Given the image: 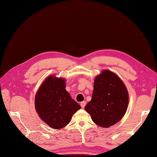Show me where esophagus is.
Masks as SVG:
<instances>
[{"instance_id":"1","label":"esophagus","mask_w":157,"mask_h":157,"mask_svg":"<svg viewBox=\"0 0 157 157\" xmlns=\"http://www.w3.org/2000/svg\"><path fill=\"white\" fill-rule=\"evenodd\" d=\"M86 101H82L81 103V108H85V105H86Z\"/></svg>"}]
</instances>
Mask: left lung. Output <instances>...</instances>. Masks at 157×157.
Instances as JSON below:
<instances>
[{
    "instance_id": "left-lung-1",
    "label": "left lung",
    "mask_w": 157,
    "mask_h": 157,
    "mask_svg": "<svg viewBox=\"0 0 157 157\" xmlns=\"http://www.w3.org/2000/svg\"><path fill=\"white\" fill-rule=\"evenodd\" d=\"M128 105V93L116 74L105 70L95 79L91 101L85 107L95 124L108 128L124 116Z\"/></svg>"
}]
</instances>
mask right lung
<instances>
[{"mask_svg": "<svg viewBox=\"0 0 157 157\" xmlns=\"http://www.w3.org/2000/svg\"><path fill=\"white\" fill-rule=\"evenodd\" d=\"M35 108L40 117L50 127L60 129L69 123L81 106L65 90V79L51 76L36 94Z\"/></svg>", "mask_w": 157, "mask_h": 157, "instance_id": "obj_1", "label": "right lung"}]
</instances>
